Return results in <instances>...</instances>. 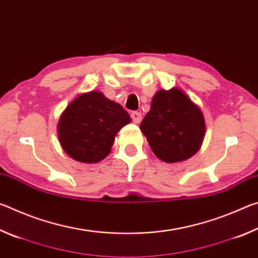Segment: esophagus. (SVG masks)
Wrapping results in <instances>:
<instances>
[{
	"label": "esophagus",
	"instance_id": "esophagus-1",
	"mask_svg": "<svg viewBox=\"0 0 258 258\" xmlns=\"http://www.w3.org/2000/svg\"><path fill=\"white\" fill-rule=\"evenodd\" d=\"M131 118H132L135 124H139L142 119V115L139 111H132V113H131Z\"/></svg>",
	"mask_w": 258,
	"mask_h": 258
}]
</instances>
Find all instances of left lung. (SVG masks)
Here are the masks:
<instances>
[{
    "label": "left lung",
    "mask_w": 258,
    "mask_h": 258,
    "mask_svg": "<svg viewBox=\"0 0 258 258\" xmlns=\"http://www.w3.org/2000/svg\"><path fill=\"white\" fill-rule=\"evenodd\" d=\"M154 154L165 163L189 159L202 147L205 118L197 104L177 87L160 90L140 124Z\"/></svg>",
    "instance_id": "8db88e82"
}]
</instances>
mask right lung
<instances>
[{"label": "right lung", "mask_w": 258, "mask_h": 258, "mask_svg": "<svg viewBox=\"0 0 258 258\" xmlns=\"http://www.w3.org/2000/svg\"><path fill=\"white\" fill-rule=\"evenodd\" d=\"M131 117L119 103L99 91L84 93L64 109L58 137L64 152L82 163H98L110 154L117 132Z\"/></svg>", "instance_id": "add662e5"}]
</instances>
